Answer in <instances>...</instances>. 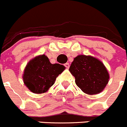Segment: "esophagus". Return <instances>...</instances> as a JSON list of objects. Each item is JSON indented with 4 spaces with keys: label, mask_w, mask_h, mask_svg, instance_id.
Wrapping results in <instances>:
<instances>
[{
    "label": "esophagus",
    "mask_w": 127,
    "mask_h": 127,
    "mask_svg": "<svg viewBox=\"0 0 127 127\" xmlns=\"http://www.w3.org/2000/svg\"><path fill=\"white\" fill-rule=\"evenodd\" d=\"M64 66L66 67V68H69V67H70V65H69V64H68V63H66V64H64Z\"/></svg>",
    "instance_id": "34e87169"
}]
</instances>
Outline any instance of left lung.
<instances>
[{
	"label": "left lung",
	"mask_w": 127,
	"mask_h": 127,
	"mask_svg": "<svg viewBox=\"0 0 127 127\" xmlns=\"http://www.w3.org/2000/svg\"><path fill=\"white\" fill-rule=\"evenodd\" d=\"M69 71L75 77L77 86L90 95L103 91L110 79L104 64L91 56L81 55L74 58Z\"/></svg>",
	"instance_id": "left-lung-1"
}]
</instances>
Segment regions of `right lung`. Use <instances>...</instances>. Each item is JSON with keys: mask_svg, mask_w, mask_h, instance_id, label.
<instances>
[{"mask_svg": "<svg viewBox=\"0 0 127 127\" xmlns=\"http://www.w3.org/2000/svg\"><path fill=\"white\" fill-rule=\"evenodd\" d=\"M65 68L59 64H52L45 55L37 56L26 65L23 74L24 84L32 93L41 94L55 83L56 78Z\"/></svg>", "mask_w": 127, "mask_h": 127, "instance_id": "obj_1", "label": "right lung"}]
</instances>
